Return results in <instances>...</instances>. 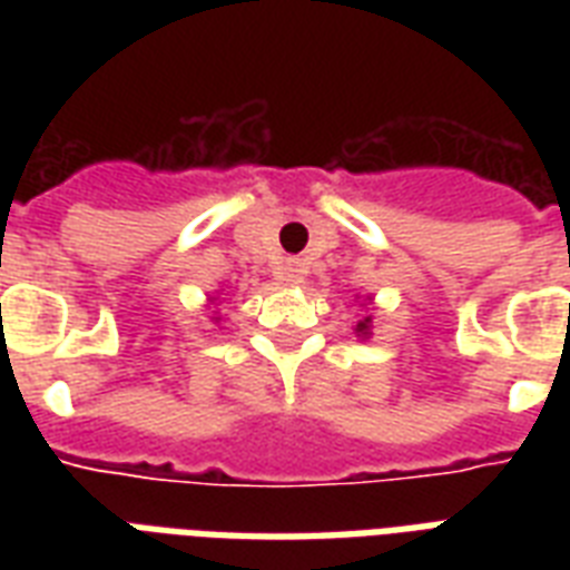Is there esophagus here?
I'll return each instance as SVG.
<instances>
[{"label": "esophagus", "instance_id": "1", "mask_svg": "<svg viewBox=\"0 0 570 570\" xmlns=\"http://www.w3.org/2000/svg\"><path fill=\"white\" fill-rule=\"evenodd\" d=\"M304 272H307V268H304L302 259H286L284 263V281H289V284H298L304 277Z\"/></svg>", "mask_w": 570, "mask_h": 570}]
</instances>
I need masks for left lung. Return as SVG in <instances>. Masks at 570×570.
I'll return each mask as SVG.
<instances>
[{
    "label": "left lung",
    "mask_w": 570,
    "mask_h": 570,
    "mask_svg": "<svg viewBox=\"0 0 570 570\" xmlns=\"http://www.w3.org/2000/svg\"><path fill=\"white\" fill-rule=\"evenodd\" d=\"M357 334H370V316L364 322H357Z\"/></svg>",
    "instance_id": "obj_1"
}]
</instances>
